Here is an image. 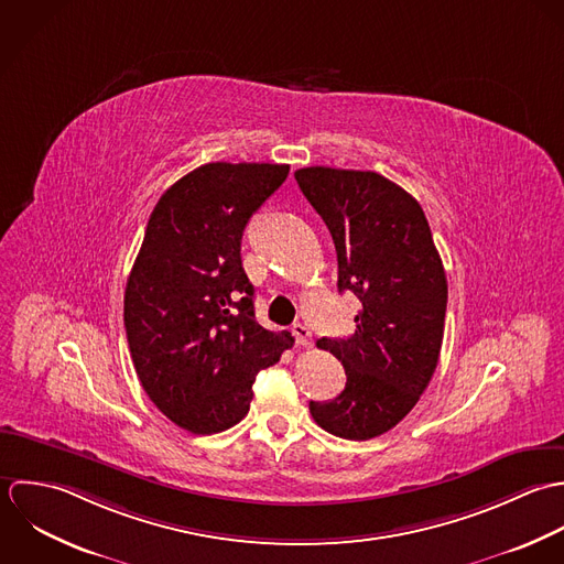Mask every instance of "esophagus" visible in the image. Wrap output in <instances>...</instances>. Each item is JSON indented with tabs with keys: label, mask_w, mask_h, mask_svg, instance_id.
I'll use <instances>...</instances> for the list:
<instances>
[{
	"label": "esophagus",
	"mask_w": 564,
	"mask_h": 564,
	"mask_svg": "<svg viewBox=\"0 0 564 564\" xmlns=\"http://www.w3.org/2000/svg\"><path fill=\"white\" fill-rule=\"evenodd\" d=\"M292 334H294V338H296V344H301V346H312V332H310L307 325L296 323V325L292 327Z\"/></svg>",
	"instance_id": "34e87169"
}]
</instances>
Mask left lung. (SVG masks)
Listing matches in <instances>:
<instances>
[{
	"mask_svg": "<svg viewBox=\"0 0 564 564\" xmlns=\"http://www.w3.org/2000/svg\"><path fill=\"white\" fill-rule=\"evenodd\" d=\"M294 178L334 237L339 292L361 303L350 338L318 339L341 361L346 386L310 412L334 436L370 441L410 414L438 366L443 259L421 205L386 176L316 165Z\"/></svg>",
	"mask_w": 564,
	"mask_h": 564,
	"instance_id": "obj_1",
	"label": "left lung"
}]
</instances>
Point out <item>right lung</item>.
Returning a JSON list of instances; mask_svg holds the SVG:
<instances>
[{
	"label": "right lung",
	"instance_id": "add662e5",
	"mask_svg": "<svg viewBox=\"0 0 564 564\" xmlns=\"http://www.w3.org/2000/svg\"><path fill=\"white\" fill-rule=\"evenodd\" d=\"M290 165L207 163L156 203L123 294V327L150 401L192 434L237 425L259 370L294 344L254 321L241 235Z\"/></svg>",
	"mask_w": 564,
	"mask_h": 564
}]
</instances>
